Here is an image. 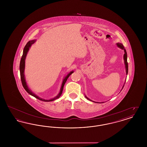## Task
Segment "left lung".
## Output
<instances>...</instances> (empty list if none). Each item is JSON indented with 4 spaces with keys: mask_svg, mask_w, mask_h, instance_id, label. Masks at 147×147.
I'll return each mask as SVG.
<instances>
[{
    "mask_svg": "<svg viewBox=\"0 0 147 147\" xmlns=\"http://www.w3.org/2000/svg\"><path fill=\"white\" fill-rule=\"evenodd\" d=\"M116 45L117 46V47H118L119 48L121 49H123V50L124 51V52H125V54H124V55H123V59H124V63H125V65L126 75H127V74H128V63H127V52H126V49H125V47H124V46H123V45H122V43H116ZM125 83H126V81H125ZM125 84H124V85H125ZM124 85H123V86H122V88L121 90H122V89L123 88V87H124ZM85 98H86L87 99L89 100L90 101H93L91 100L90 99H89V98H88V97H86L85 95ZM93 102H95V101H93ZM97 103H101V102H97ZM101 103H103V102H101Z\"/></svg>",
    "mask_w": 147,
    "mask_h": 147,
    "instance_id": "left-lung-1",
    "label": "left lung"
}]
</instances>
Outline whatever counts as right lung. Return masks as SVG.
<instances>
[{
  "mask_svg": "<svg viewBox=\"0 0 147 147\" xmlns=\"http://www.w3.org/2000/svg\"><path fill=\"white\" fill-rule=\"evenodd\" d=\"M36 41V40H32L31 41H29L26 45H25L24 50H23V54L21 58V61H20V77H21V82L23 87L24 88L25 90L28 92V94L32 96H33L34 97L37 98V99L41 100L43 101H45V102H49V101H52L55 100H56L57 98H59L60 96L61 95L62 91H63V87L65 83L67 80L68 79V78L70 76V75L74 72L73 70L70 71L65 77L63 79V82H62V84L61 85V89H60V91L59 92V93L58 94V95L56 96L55 98H52L49 100H45L43 99L42 98H40L38 96H37L36 94H35V93H34L32 91H31L29 88H28V85H27L26 82V79H25V59L27 56V54L28 53V51L30 49V47H31L32 45L34 44L35 42Z\"/></svg>",
  "mask_w": 147,
  "mask_h": 147,
  "instance_id": "add662e5",
  "label": "right lung"
}]
</instances>
